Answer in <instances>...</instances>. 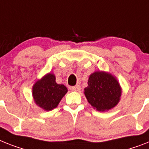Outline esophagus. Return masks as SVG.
Returning a JSON list of instances; mask_svg holds the SVG:
<instances>
[{
	"mask_svg": "<svg viewBox=\"0 0 149 149\" xmlns=\"http://www.w3.org/2000/svg\"><path fill=\"white\" fill-rule=\"evenodd\" d=\"M70 89L73 91H81V87L79 85H76L74 87H72Z\"/></svg>",
	"mask_w": 149,
	"mask_h": 149,
	"instance_id": "34e87169",
	"label": "esophagus"
}]
</instances>
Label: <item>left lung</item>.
Segmentation results:
<instances>
[{"label":"left lung","instance_id":"1","mask_svg":"<svg viewBox=\"0 0 149 149\" xmlns=\"http://www.w3.org/2000/svg\"><path fill=\"white\" fill-rule=\"evenodd\" d=\"M84 94L88 103L98 111H106L117 105L122 90L117 80L111 74L95 72L88 79Z\"/></svg>","mask_w":149,"mask_h":149}]
</instances>
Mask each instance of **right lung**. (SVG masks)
Here are the masks:
<instances>
[{
  "instance_id": "right-lung-1",
  "label": "right lung",
  "mask_w": 149,
  "mask_h": 149,
  "mask_svg": "<svg viewBox=\"0 0 149 149\" xmlns=\"http://www.w3.org/2000/svg\"><path fill=\"white\" fill-rule=\"evenodd\" d=\"M67 92L65 86L56 83L55 76L51 73L45 74L33 87L34 101L36 105L46 111L56 107Z\"/></svg>"
}]
</instances>
